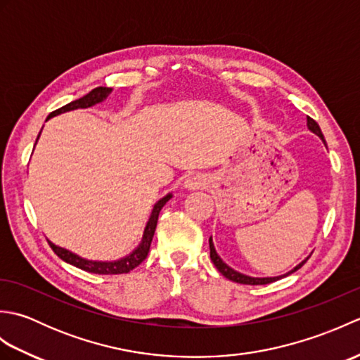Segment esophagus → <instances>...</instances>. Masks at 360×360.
I'll return each instance as SVG.
<instances>
[{"label":"esophagus","instance_id":"esophagus-1","mask_svg":"<svg viewBox=\"0 0 360 360\" xmlns=\"http://www.w3.org/2000/svg\"><path fill=\"white\" fill-rule=\"evenodd\" d=\"M207 186V179L204 178L202 174L196 173V174H190L187 176V179L184 182V187L188 190H198V188H204Z\"/></svg>","mask_w":360,"mask_h":360}]
</instances>
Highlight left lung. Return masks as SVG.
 Listing matches in <instances>:
<instances>
[{
    "mask_svg": "<svg viewBox=\"0 0 360 360\" xmlns=\"http://www.w3.org/2000/svg\"><path fill=\"white\" fill-rule=\"evenodd\" d=\"M308 128H309V131L317 134V136L320 137V139H322V141L325 142V137H323V134H322V129H320L319 124H317V122H316L314 119L308 117ZM209 246H210V258H212L213 264L217 266V269H218L221 274H223L226 278L232 280V281H235V283H241V285H267V283L277 281V280H280L281 277H286V275L295 272L297 269H300V267H302L304 263H307V259L309 258V257H308L307 259H303V262H302L300 264H297L292 271H289V272L285 274V275H280V277H263V278H259V277H249V275H244V274H241V272H238V271L232 269L231 266H227V264L223 262V259H221V257L217 254L215 246H213V241H212V236L209 238Z\"/></svg>",
    "mask_w": 360,
    "mask_h": 360,
    "instance_id": "1",
    "label": "left lung"
}]
</instances>
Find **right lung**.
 Here are the masks:
<instances>
[{
  "label": "right lung",
  "instance_id": "1",
  "mask_svg": "<svg viewBox=\"0 0 360 360\" xmlns=\"http://www.w3.org/2000/svg\"><path fill=\"white\" fill-rule=\"evenodd\" d=\"M111 91H112V88H106V86L94 88L93 91H89L86 96H83V97L77 98V101H74L71 103L62 106V108L52 111L46 120H49L51 117L58 116V114L66 112V111H72V110H79V108H89V106H93L96 103H101V102L105 101L106 97L111 94ZM40 134H41V131H40ZM40 134H38V137H40ZM38 137H37V141H38ZM172 196H173L172 193H168L164 198H160V200L155 204V207H153V210H151V215H150L148 223H147V226H145L143 236H142V241H141L139 246H137L131 252V254L124 257V258H120V259H116V262H93V259L82 258L79 255L72 254L71 250L63 249V248H60V246H56V244L49 241L51 248H52V250L56 252V254L60 258L63 259V262L70 263V264H72L75 267H79V269H82V271L93 272V274H98V275L128 274L129 271H133L134 267L139 266L145 258H147L150 246H151V241H153V235H155V231H156L159 212H160V209L164 207L165 202L170 200Z\"/></svg>",
  "mask_w": 360,
  "mask_h": 360
}]
</instances>
